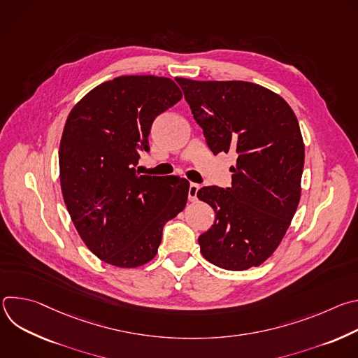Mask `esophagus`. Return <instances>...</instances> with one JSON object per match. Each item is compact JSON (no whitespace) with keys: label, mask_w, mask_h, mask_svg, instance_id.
I'll return each mask as SVG.
<instances>
[{"label":"esophagus","mask_w":358,"mask_h":358,"mask_svg":"<svg viewBox=\"0 0 358 358\" xmlns=\"http://www.w3.org/2000/svg\"><path fill=\"white\" fill-rule=\"evenodd\" d=\"M198 189H199V184H196V182H191L189 184V187H188V199L189 201H195L196 199Z\"/></svg>","instance_id":"esophagus-1"}]
</instances>
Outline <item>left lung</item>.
Wrapping results in <instances>:
<instances>
[{
  "label": "left lung",
  "instance_id": "8db88e82",
  "mask_svg": "<svg viewBox=\"0 0 358 358\" xmlns=\"http://www.w3.org/2000/svg\"><path fill=\"white\" fill-rule=\"evenodd\" d=\"M176 80L214 155H238L231 187H202L196 194L217 213L198 238L202 257L227 271L259 266L279 246L299 206L304 164L299 122L264 86Z\"/></svg>",
  "mask_w": 358,
  "mask_h": 358
}]
</instances>
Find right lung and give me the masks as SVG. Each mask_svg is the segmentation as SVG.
<instances>
[{"label": "right lung", "instance_id": "obj_1", "mask_svg": "<svg viewBox=\"0 0 358 358\" xmlns=\"http://www.w3.org/2000/svg\"><path fill=\"white\" fill-rule=\"evenodd\" d=\"M181 97L169 78L119 76L92 89L68 116L59 145L64 201L82 241L106 264L151 261L166 222L185 207L187 180L134 169L150 148L152 122Z\"/></svg>", "mask_w": 358, "mask_h": 358}]
</instances>
